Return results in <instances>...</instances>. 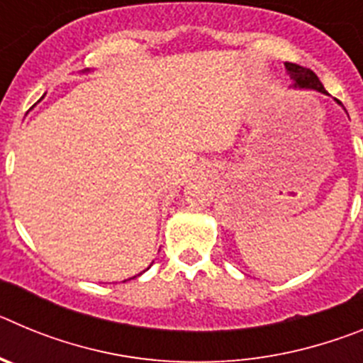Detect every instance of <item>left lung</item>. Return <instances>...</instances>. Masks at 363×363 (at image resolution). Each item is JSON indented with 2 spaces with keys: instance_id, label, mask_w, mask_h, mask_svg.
<instances>
[{
  "instance_id": "left-lung-1",
  "label": "left lung",
  "mask_w": 363,
  "mask_h": 363,
  "mask_svg": "<svg viewBox=\"0 0 363 363\" xmlns=\"http://www.w3.org/2000/svg\"><path fill=\"white\" fill-rule=\"evenodd\" d=\"M285 69H287L291 79L294 82L293 86H298V89H313V91H318V92H322V94H327L325 89H323V85L320 83L318 76H316V74H314L311 69L300 67V65H296V63H285ZM336 101H338V99H336Z\"/></svg>"
}]
</instances>
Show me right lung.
I'll list each match as a JSON object with an SVG mask.
<instances>
[{
    "mask_svg": "<svg viewBox=\"0 0 363 363\" xmlns=\"http://www.w3.org/2000/svg\"><path fill=\"white\" fill-rule=\"evenodd\" d=\"M138 277H140V274H138ZM134 278H136V277H134Z\"/></svg>",
    "mask_w": 363,
    "mask_h": 363,
    "instance_id": "obj_1",
    "label": "right lung"
}]
</instances>
